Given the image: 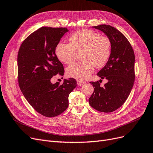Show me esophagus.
I'll use <instances>...</instances> for the list:
<instances>
[{
  "instance_id": "obj_1",
  "label": "esophagus",
  "mask_w": 153,
  "mask_h": 153,
  "mask_svg": "<svg viewBox=\"0 0 153 153\" xmlns=\"http://www.w3.org/2000/svg\"><path fill=\"white\" fill-rule=\"evenodd\" d=\"M85 83V82H83V81H81V80H77V84L78 85H80V86H81L82 85H83V84Z\"/></svg>"
}]
</instances>
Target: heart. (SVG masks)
I'll use <instances>...</instances> for the list:
<instances>
[{
	"mask_svg": "<svg viewBox=\"0 0 153 153\" xmlns=\"http://www.w3.org/2000/svg\"><path fill=\"white\" fill-rule=\"evenodd\" d=\"M70 44L59 42L56 47V54L61 61L71 64L80 55L83 61L66 69L68 76L85 80L94 71L106 65L111 55L112 42L106 35L90 30H80L70 37Z\"/></svg>",
	"mask_w": 153,
	"mask_h": 153,
	"instance_id": "heart-1",
	"label": "heart"
}]
</instances>
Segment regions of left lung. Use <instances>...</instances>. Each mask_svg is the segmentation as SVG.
<instances>
[{"label":"left lung","instance_id":"1","mask_svg":"<svg viewBox=\"0 0 153 153\" xmlns=\"http://www.w3.org/2000/svg\"><path fill=\"white\" fill-rule=\"evenodd\" d=\"M101 30L112 42L111 55L107 64L97 73L108 83L100 86L102 80L92 82L94 91L89 104L100 112L111 113L120 108L127 99L135 80V55L132 47L125 36L113 26H93Z\"/></svg>","mask_w":153,"mask_h":153}]
</instances>
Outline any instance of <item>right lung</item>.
<instances>
[{
	"label": "right lung",
	"instance_id": "add662e5",
	"mask_svg": "<svg viewBox=\"0 0 153 153\" xmlns=\"http://www.w3.org/2000/svg\"><path fill=\"white\" fill-rule=\"evenodd\" d=\"M67 28L41 27L26 37L18 54V78L23 96L33 108L46 117H54L68 107V96L76 85L74 78L62 85L51 78L64 75L65 70L56 54V45Z\"/></svg>",
	"mask_w": 153,
	"mask_h": 153
}]
</instances>
